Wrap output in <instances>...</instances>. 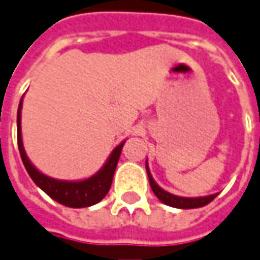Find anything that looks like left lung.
I'll return each instance as SVG.
<instances>
[{"label": "left lung", "instance_id": "left-lung-1", "mask_svg": "<svg viewBox=\"0 0 260 260\" xmlns=\"http://www.w3.org/2000/svg\"><path fill=\"white\" fill-rule=\"evenodd\" d=\"M147 169V176H149V182H150L151 190L158 198L160 202H163L165 205L172 207H177V209H196V207H203L209 205L212 200L215 199L217 194H212V196H206V198H196V199H189V198H179V196H175L169 191L163 190L161 187H158L156 182L153 180L150 172H149V167L146 166Z\"/></svg>", "mask_w": 260, "mask_h": 260}]
</instances>
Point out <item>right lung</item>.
I'll return each mask as SVG.
<instances>
[{"label": "right lung", "instance_id": "1", "mask_svg": "<svg viewBox=\"0 0 260 260\" xmlns=\"http://www.w3.org/2000/svg\"><path fill=\"white\" fill-rule=\"evenodd\" d=\"M21 106L22 100L18 106V113H17V140H18V150H20L22 163L28 172L29 177L34 180L37 186L45 191L51 199L58 202L61 205L67 207H87L93 206L95 203H99L100 200L104 199V196L109 193L113 182V176L117 167L118 157L121 154L123 144L117 146L114 151L111 153V156L107 160V163L104 165L102 170L94 175L90 179H85L81 182H61L55 180L48 176L43 175L37 170L36 167L29 163L28 157L24 151L22 147V140H21Z\"/></svg>", "mask_w": 260, "mask_h": 260}]
</instances>
